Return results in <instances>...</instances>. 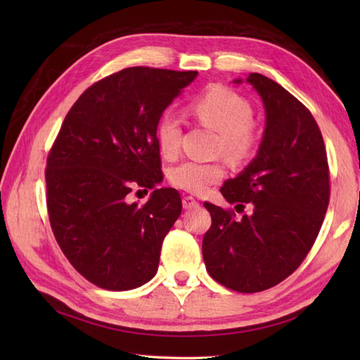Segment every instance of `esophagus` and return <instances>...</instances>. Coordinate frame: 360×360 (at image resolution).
I'll return each mask as SVG.
<instances>
[{"instance_id": "obj_1", "label": "esophagus", "mask_w": 360, "mask_h": 360, "mask_svg": "<svg viewBox=\"0 0 360 360\" xmlns=\"http://www.w3.org/2000/svg\"><path fill=\"white\" fill-rule=\"evenodd\" d=\"M182 205H184V209H193V207H198L200 202H198L193 196L186 195L184 198H182Z\"/></svg>"}]
</instances>
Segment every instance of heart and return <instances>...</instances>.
I'll return each mask as SVG.
<instances>
[{
	"label": "heart",
	"mask_w": 360,
	"mask_h": 360,
	"mask_svg": "<svg viewBox=\"0 0 360 360\" xmlns=\"http://www.w3.org/2000/svg\"><path fill=\"white\" fill-rule=\"evenodd\" d=\"M190 112L201 125L218 133L217 155L226 156L233 164H244L257 155L262 131L254 122L252 105L231 88L217 86L196 97ZM181 120L172 112H164L156 125V142L165 158H174L181 150ZM226 167L221 160L198 162L186 160L168 172L172 186L190 193H204L212 184L224 178Z\"/></svg>",
	"instance_id": "b5f03b06"
}]
</instances>
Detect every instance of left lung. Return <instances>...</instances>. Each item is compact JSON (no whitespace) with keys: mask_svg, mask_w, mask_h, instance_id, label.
Returning <instances> with one entry per match:
<instances>
[{"mask_svg":"<svg viewBox=\"0 0 360 360\" xmlns=\"http://www.w3.org/2000/svg\"><path fill=\"white\" fill-rule=\"evenodd\" d=\"M240 82V80H236ZM248 82L262 96L266 129L257 158L221 193L236 212L204 202L212 226L202 238L210 277L250 294L288 278L314 246L330 204V167L322 133L298 98L262 74Z\"/></svg>","mask_w":360,"mask_h":360,"instance_id":"left-lung-1","label":"left lung"}]
</instances>
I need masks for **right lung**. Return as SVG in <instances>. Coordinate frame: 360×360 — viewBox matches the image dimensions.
<instances>
[{"label":"right lung","mask_w":360,"mask_h":360,"mask_svg":"<svg viewBox=\"0 0 360 360\" xmlns=\"http://www.w3.org/2000/svg\"><path fill=\"white\" fill-rule=\"evenodd\" d=\"M196 75L148 66L114 72L77 98L52 143L44 172L52 232L74 269L98 288L134 289L158 272L181 195L156 188L142 205L128 195L162 181L158 120Z\"/></svg>","instance_id":"1"}]
</instances>
